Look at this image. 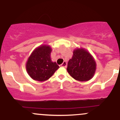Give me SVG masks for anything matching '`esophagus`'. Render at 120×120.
<instances>
[{
	"label": "esophagus",
	"mask_w": 120,
	"mask_h": 120,
	"mask_svg": "<svg viewBox=\"0 0 120 120\" xmlns=\"http://www.w3.org/2000/svg\"><path fill=\"white\" fill-rule=\"evenodd\" d=\"M60 67H64V68H65L67 67V63L65 61L63 62V63L61 65H60Z\"/></svg>",
	"instance_id": "esophagus-1"
}]
</instances>
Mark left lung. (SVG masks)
I'll use <instances>...</instances> for the list:
<instances>
[{
  "mask_svg": "<svg viewBox=\"0 0 120 120\" xmlns=\"http://www.w3.org/2000/svg\"><path fill=\"white\" fill-rule=\"evenodd\" d=\"M96 66V62L91 55L85 49L81 48L73 51V55L69 60L67 69L74 79L83 82L89 81L93 77Z\"/></svg>",
  "mask_w": 120,
  "mask_h": 120,
  "instance_id": "8db88e82",
  "label": "left lung"
}]
</instances>
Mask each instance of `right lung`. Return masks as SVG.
<instances>
[{
    "label": "right lung",
    "mask_w": 120,
    "mask_h": 120,
    "mask_svg": "<svg viewBox=\"0 0 120 120\" xmlns=\"http://www.w3.org/2000/svg\"><path fill=\"white\" fill-rule=\"evenodd\" d=\"M52 49L48 45H42L35 49L28 58L26 69L34 80L43 82L49 79L58 69L59 66L51 59Z\"/></svg>",
    "instance_id": "right-lung-1"
}]
</instances>
